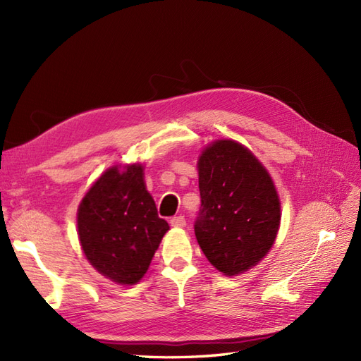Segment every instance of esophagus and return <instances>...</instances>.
Returning a JSON list of instances; mask_svg holds the SVG:
<instances>
[{
	"instance_id": "34e87169",
	"label": "esophagus",
	"mask_w": 361,
	"mask_h": 361,
	"mask_svg": "<svg viewBox=\"0 0 361 361\" xmlns=\"http://www.w3.org/2000/svg\"><path fill=\"white\" fill-rule=\"evenodd\" d=\"M170 224L173 227H185L187 226V220H185L183 215H178V216H173L170 220Z\"/></svg>"
}]
</instances>
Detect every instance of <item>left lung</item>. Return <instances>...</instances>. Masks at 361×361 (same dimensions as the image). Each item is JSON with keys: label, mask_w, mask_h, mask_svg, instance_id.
Masks as SVG:
<instances>
[{"label": "left lung", "mask_w": 361, "mask_h": 361, "mask_svg": "<svg viewBox=\"0 0 361 361\" xmlns=\"http://www.w3.org/2000/svg\"><path fill=\"white\" fill-rule=\"evenodd\" d=\"M197 243L224 276H238L267 256L280 227V200L269 173L233 140H216L199 158Z\"/></svg>", "instance_id": "1"}]
</instances>
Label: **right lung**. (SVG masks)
<instances>
[{
  "label": "right lung",
  "mask_w": 361,
  "mask_h": 361,
  "mask_svg": "<svg viewBox=\"0 0 361 361\" xmlns=\"http://www.w3.org/2000/svg\"><path fill=\"white\" fill-rule=\"evenodd\" d=\"M143 166L108 169L80 203L76 223L90 265L117 285H135L149 269L169 223L146 190Z\"/></svg>",
  "instance_id": "right-lung-1"
}]
</instances>
